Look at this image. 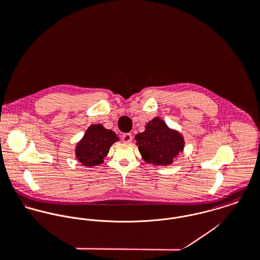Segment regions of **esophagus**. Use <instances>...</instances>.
<instances>
[{
    "mask_svg": "<svg viewBox=\"0 0 260 260\" xmlns=\"http://www.w3.org/2000/svg\"><path fill=\"white\" fill-rule=\"evenodd\" d=\"M132 140H133V136H132V134H130V133H125V134L122 136V141H123L124 143H130V142H132Z\"/></svg>",
    "mask_w": 260,
    "mask_h": 260,
    "instance_id": "34e87169",
    "label": "esophagus"
}]
</instances>
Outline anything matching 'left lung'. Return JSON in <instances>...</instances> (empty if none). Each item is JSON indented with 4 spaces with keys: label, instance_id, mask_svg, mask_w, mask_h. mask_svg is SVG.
Returning <instances> with one entry per match:
<instances>
[{
    "label": "left lung",
    "instance_id": "left-lung-1",
    "mask_svg": "<svg viewBox=\"0 0 260 260\" xmlns=\"http://www.w3.org/2000/svg\"><path fill=\"white\" fill-rule=\"evenodd\" d=\"M143 159L155 165H168L184 147L182 136L170 130L159 118L151 120L143 133L135 136Z\"/></svg>",
    "mask_w": 260,
    "mask_h": 260
}]
</instances>
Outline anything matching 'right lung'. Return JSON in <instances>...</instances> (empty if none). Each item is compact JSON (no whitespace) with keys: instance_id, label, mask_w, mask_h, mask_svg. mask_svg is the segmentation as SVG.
Masks as SVG:
<instances>
[{"instance_id":"add662e5","label":"right lung","mask_w":260,"mask_h":260,"mask_svg":"<svg viewBox=\"0 0 260 260\" xmlns=\"http://www.w3.org/2000/svg\"><path fill=\"white\" fill-rule=\"evenodd\" d=\"M118 137L102 125H92L76 147V156L85 166H95L103 162L112 144Z\"/></svg>"}]
</instances>
